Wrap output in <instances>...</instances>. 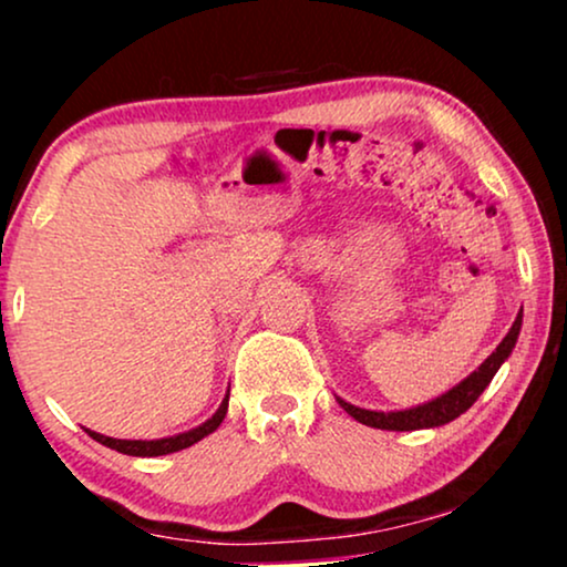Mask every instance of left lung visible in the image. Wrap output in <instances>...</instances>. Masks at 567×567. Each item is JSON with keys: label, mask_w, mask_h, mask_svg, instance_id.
Returning a JSON list of instances; mask_svg holds the SVG:
<instances>
[{"label": "left lung", "mask_w": 567, "mask_h": 567, "mask_svg": "<svg viewBox=\"0 0 567 567\" xmlns=\"http://www.w3.org/2000/svg\"><path fill=\"white\" fill-rule=\"evenodd\" d=\"M522 322H524V309L516 315L514 324L506 332V338L501 340L498 348L487 355V359L480 363V367L472 371L470 377H464L460 384L452 386V390L439 394L436 400L423 402V405L415 408H405V410H367V408H355L351 402H346L343 398H336L340 402V408L346 410L348 415L355 417V421L363 425H371V429H382V431H421V429H439V425L452 423L454 417H460L462 413L475 405V400L485 392V386L493 382V377L498 374V369L508 361V355L514 353L518 332H522Z\"/></svg>", "instance_id": "obj_1"}]
</instances>
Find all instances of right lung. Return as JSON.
<instances>
[{
  "mask_svg": "<svg viewBox=\"0 0 567 567\" xmlns=\"http://www.w3.org/2000/svg\"><path fill=\"white\" fill-rule=\"evenodd\" d=\"M227 408H229V390L224 394L221 405L216 413L208 417L206 423L196 425V429L190 431H183V433H175V436H167V439H111V436H103V433H95L90 431L87 433L100 444L107 446V449H115V452L121 454H128V456H162V454H173V452H181V449H188L193 444H198L200 439H206L208 433H214L219 429L224 417H227Z\"/></svg>",
  "mask_w": 567,
  "mask_h": 567,
  "instance_id": "add662e5",
  "label": "right lung"
}]
</instances>
